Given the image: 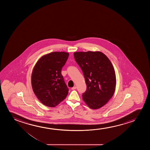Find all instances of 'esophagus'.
<instances>
[{
	"label": "esophagus",
	"instance_id": "obj_1",
	"mask_svg": "<svg viewBox=\"0 0 150 150\" xmlns=\"http://www.w3.org/2000/svg\"><path fill=\"white\" fill-rule=\"evenodd\" d=\"M75 89H76V86H73V88H72V90H75Z\"/></svg>",
	"mask_w": 150,
	"mask_h": 150
}]
</instances>
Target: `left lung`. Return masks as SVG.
Returning a JSON list of instances; mask_svg holds the SVG:
<instances>
[{"label": "left lung", "instance_id": "left-lung-1", "mask_svg": "<svg viewBox=\"0 0 150 150\" xmlns=\"http://www.w3.org/2000/svg\"><path fill=\"white\" fill-rule=\"evenodd\" d=\"M74 56L87 86L82 99L91 109H99L107 103L115 92L116 79L113 65L101 52H74Z\"/></svg>", "mask_w": 150, "mask_h": 150}]
</instances>
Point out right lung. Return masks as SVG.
Instances as JSON below:
<instances>
[{"label":"right lung","instance_id":"obj_1","mask_svg":"<svg viewBox=\"0 0 150 150\" xmlns=\"http://www.w3.org/2000/svg\"><path fill=\"white\" fill-rule=\"evenodd\" d=\"M69 54L54 52L42 56L35 64L31 76L33 92L43 105L55 107L68 95L69 89L62 75V68Z\"/></svg>","mask_w":150,"mask_h":150}]
</instances>
